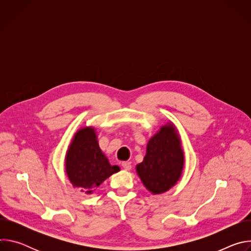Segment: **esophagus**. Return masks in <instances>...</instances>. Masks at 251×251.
Returning a JSON list of instances; mask_svg holds the SVG:
<instances>
[{"label":"esophagus","instance_id":"1","mask_svg":"<svg viewBox=\"0 0 251 251\" xmlns=\"http://www.w3.org/2000/svg\"><path fill=\"white\" fill-rule=\"evenodd\" d=\"M122 168L124 169V170H126V171H130L131 170V168H132V166H131V163L130 162H127V161H124V162H122Z\"/></svg>","mask_w":251,"mask_h":251}]
</instances>
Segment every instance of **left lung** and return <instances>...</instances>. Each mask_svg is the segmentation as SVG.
Wrapping results in <instances>:
<instances>
[{
    "label": "left lung",
    "mask_w": 251,
    "mask_h": 251,
    "mask_svg": "<svg viewBox=\"0 0 251 251\" xmlns=\"http://www.w3.org/2000/svg\"><path fill=\"white\" fill-rule=\"evenodd\" d=\"M184 168V152L173 124L163 126L147 145L146 156L136 166L142 183L152 194L169 191L180 178Z\"/></svg>",
    "instance_id": "obj_1"
}]
</instances>
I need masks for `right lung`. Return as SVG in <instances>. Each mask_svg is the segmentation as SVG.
<instances>
[{"label": "right lung", "instance_id": "obj_1", "mask_svg": "<svg viewBox=\"0 0 251 251\" xmlns=\"http://www.w3.org/2000/svg\"><path fill=\"white\" fill-rule=\"evenodd\" d=\"M65 168L74 187L87 194H91L107 177L120 171L118 166H111L102 153L91 127L80 129L75 134L66 154Z\"/></svg>", "mask_w": 251, "mask_h": 251}]
</instances>
